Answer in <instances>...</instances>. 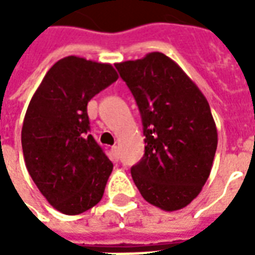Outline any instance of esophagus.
I'll return each instance as SVG.
<instances>
[{
    "label": "esophagus",
    "instance_id": "1",
    "mask_svg": "<svg viewBox=\"0 0 255 255\" xmlns=\"http://www.w3.org/2000/svg\"><path fill=\"white\" fill-rule=\"evenodd\" d=\"M111 154L113 161H119V147H117V146H113V147H112Z\"/></svg>",
    "mask_w": 255,
    "mask_h": 255
}]
</instances>
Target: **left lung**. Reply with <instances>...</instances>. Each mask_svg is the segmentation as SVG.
<instances>
[{
    "label": "left lung",
    "instance_id": "left-lung-1",
    "mask_svg": "<svg viewBox=\"0 0 255 255\" xmlns=\"http://www.w3.org/2000/svg\"><path fill=\"white\" fill-rule=\"evenodd\" d=\"M115 65L136 101L146 136L143 157L131 168L133 183L157 208H186L208 180L217 149L208 100L160 52Z\"/></svg>",
    "mask_w": 255,
    "mask_h": 255
}]
</instances>
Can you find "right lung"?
<instances>
[{"label":"right lung","mask_w":255,"mask_h":255,"mask_svg":"<svg viewBox=\"0 0 255 255\" xmlns=\"http://www.w3.org/2000/svg\"><path fill=\"white\" fill-rule=\"evenodd\" d=\"M117 78L111 64L68 56L47 71L27 108L21 128L25 166L61 213H83L102 199L113 164L89 133L87 104Z\"/></svg>","instance_id":"add662e5"}]
</instances>
